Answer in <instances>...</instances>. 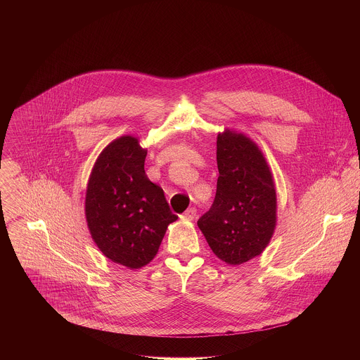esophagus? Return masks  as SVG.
I'll use <instances>...</instances> for the list:
<instances>
[{
	"label": "esophagus",
	"mask_w": 360,
	"mask_h": 360,
	"mask_svg": "<svg viewBox=\"0 0 360 360\" xmlns=\"http://www.w3.org/2000/svg\"><path fill=\"white\" fill-rule=\"evenodd\" d=\"M195 216H197V209H195V207H190V209H187V210L181 214V219L191 221V220L195 219Z\"/></svg>",
	"instance_id": "1"
}]
</instances>
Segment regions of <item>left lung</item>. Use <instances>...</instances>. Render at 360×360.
I'll return each mask as SVG.
<instances>
[{
    "mask_svg": "<svg viewBox=\"0 0 360 360\" xmlns=\"http://www.w3.org/2000/svg\"><path fill=\"white\" fill-rule=\"evenodd\" d=\"M217 187L210 209L198 220L213 254L227 264L260 255L276 229L277 200L270 167L243 133L217 136Z\"/></svg>",
    "mask_w": 360,
    "mask_h": 360,
    "instance_id": "8db88e82",
    "label": "left lung"
}]
</instances>
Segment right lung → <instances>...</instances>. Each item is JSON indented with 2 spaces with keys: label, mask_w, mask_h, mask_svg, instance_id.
Segmentation results:
<instances>
[{
  "label": "right lung",
  "mask_w": 360,
  "mask_h": 360,
  "mask_svg": "<svg viewBox=\"0 0 360 360\" xmlns=\"http://www.w3.org/2000/svg\"><path fill=\"white\" fill-rule=\"evenodd\" d=\"M147 150L122 136L103 148L86 193L90 234L105 257L129 269L148 264L166 229L177 220L163 190L146 174Z\"/></svg>",
  "instance_id": "right-lung-1"
}]
</instances>
